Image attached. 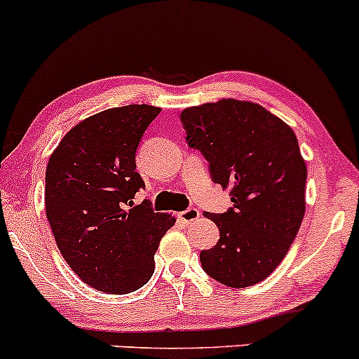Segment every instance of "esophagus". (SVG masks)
<instances>
[{
	"label": "esophagus",
	"instance_id": "obj_1",
	"mask_svg": "<svg viewBox=\"0 0 359 359\" xmlns=\"http://www.w3.org/2000/svg\"><path fill=\"white\" fill-rule=\"evenodd\" d=\"M178 217H180L181 222L191 224V222H195V220H198L200 210H198V208H193V207H191V208H187V210L180 212Z\"/></svg>",
	"mask_w": 359,
	"mask_h": 359
}]
</instances>
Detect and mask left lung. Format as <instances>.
<instances>
[{
  "label": "left lung",
  "instance_id": "1",
  "mask_svg": "<svg viewBox=\"0 0 359 359\" xmlns=\"http://www.w3.org/2000/svg\"><path fill=\"white\" fill-rule=\"evenodd\" d=\"M181 123L233 203L205 213L220 239L200 252L201 268L231 288L259 283L287 256L304 220L307 166L297 135L261 104L233 98L187 108Z\"/></svg>",
  "mask_w": 359,
  "mask_h": 359
}]
</instances>
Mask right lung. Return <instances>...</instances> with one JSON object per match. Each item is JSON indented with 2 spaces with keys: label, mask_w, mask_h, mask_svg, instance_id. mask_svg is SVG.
<instances>
[{
  "label": "right lung",
  "mask_w": 359,
  "mask_h": 359,
  "mask_svg": "<svg viewBox=\"0 0 359 359\" xmlns=\"http://www.w3.org/2000/svg\"><path fill=\"white\" fill-rule=\"evenodd\" d=\"M161 108L127 104L88 116L52 152L46 213L55 244L86 285L114 295L139 290L154 273L159 241L176 222L147 201L135 151Z\"/></svg>",
  "instance_id": "add662e5"
}]
</instances>
